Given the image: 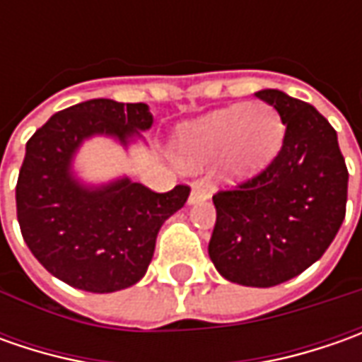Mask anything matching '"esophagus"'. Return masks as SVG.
<instances>
[{"mask_svg":"<svg viewBox=\"0 0 362 362\" xmlns=\"http://www.w3.org/2000/svg\"><path fill=\"white\" fill-rule=\"evenodd\" d=\"M209 199V191L203 187H193L191 189V195H189V205H195V203L205 202Z\"/></svg>","mask_w":362,"mask_h":362,"instance_id":"esophagus-1","label":"esophagus"}]
</instances>
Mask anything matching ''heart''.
<instances>
[{
    "label": "heart",
    "mask_w": 362,
    "mask_h": 362,
    "mask_svg": "<svg viewBox=\"0 0 362 362\" xmlns=\"http://www.w3.org/2000/svg\"><path fill=\"white\" fill-rule=\"evenodd\" d=\"M284 139L280 117L268 105H233L181 127L175 157L189 169L219 159L228 181L262 173L278 155Z\"/></svg>",
    "instance_id": "b5f03b06"
}]
</instances>
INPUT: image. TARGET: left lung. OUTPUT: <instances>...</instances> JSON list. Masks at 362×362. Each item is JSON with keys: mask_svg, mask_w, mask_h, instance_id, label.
I'll return each instance as SVG.
<instances>
[{"mask_svg": "<svg viewBox=\"0 0 362 362\" xmlns=\"http://www.w3.org/2000/svg\"><path fill=\"white\" fill-rule=\"evenodd\" d=\"M256 96L280 115L284 143L262 173L214 195L209 257L226 280L270 288L327 252L346 211L349 171L337 131L314 106L274 88Z\"/></svg>", "mask_w": 362, "mask_h": 362, "instance_id": "left-lung-1", "label": "left lung"}]
</instances>
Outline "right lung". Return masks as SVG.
<instances>
[{"mask_svg": "<svg viewBox=\"0 0 362 362\" xmlns=\"http://www.w3.org/2000/svg\"><path fill=\"white\" fill-rule=\"evenodd\" d=\"M151 124L143 103L94 98L56 112L25 145L16 185L21 235L35 259L72 288L106 294L136 284L160 226L187 202V185L155 193L129 177L86 185L72 169L84 141L110 136L127 148Z\"/></svg>", "mask_w": 362, "mask_h": 362, "instance_id": "1", "label": "right lung"}]
</instances>
